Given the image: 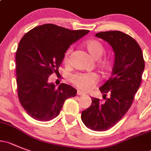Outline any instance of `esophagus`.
<instances>
[{"label":"esophagus","mask_w":151,"mask_h":151,"mask_svg":"<svg viewBox=\"0 0 151 151\" xmlns=\"http://www.w3.org/2000/svg\"><path fill=\"white\" fill-rule=\"evenodd\" d=\"M77 95H80V96H83V95H86L85 93L83 92V91H80V90H77Z\"/></svg>","instance_id":"1"}]
</instances>
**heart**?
<instances>
[{"label":"heart","instance_id":"1","mask_svg":"<svg viewBox=\"0 0 151 151\" xmlns=\"http://www.w3.org/2000/svg\"><path fill=\"white\" fill-rule=\"evenodd\" d=\"M85 48L86 49L91 57H92L95 60H99L105 52L104 45L98 40H90L86 42ZM71 51H72V48L69 47L65 53L63 61L66 64L68 63ZM100 67L103 72L108 73L112 71L113 68V63L110 60H104L101 61ZM71 80L73 84L80 89L88 91L96 85L98 81V77L95 74L76 73L71 76Z\"/></svg>","mask_w":151,"mask_h":151}]
</instances>
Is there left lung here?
Here are the masks:
<instances>
[{"mask_svg": "<svg viewBox=\"0 0 151 151\" xmlns=\"http://www.w3.org/2000/svg\"><path fill=\"white\" fill-rule=\"evenodd\" d=\"M107 42L115 53V63L110 78L100 87L105 101L91 98V105L83 111L84 124L95 131L112 127L126 114L133 104L145 69L142 49L135 39L121 31H106L95 34ZM107 93L110 97L106 99Z\"/></svg>", "mask_w": 151, "mask_h": 151, "instance_id": "8db88e82", "label": "left lung"}]
</instances>
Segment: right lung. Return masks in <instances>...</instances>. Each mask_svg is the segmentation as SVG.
<instances>
[{
    "label": "right lung",
    "instance_id": "add662e5",
    "mask_svg": "<svg viewBox=\"0 0 151 151\" xmlns=\"http://www.w3.org/2000/svg\"><path fill=\"white\" fill-rule=\"evenodd\" d=\"M88 32L46 24L21 39L15 55L18 96L29 116L40 122L52 120L58 116L65 100L75 96L74 87L61 83L56 88L48 83V77L59 72L69 46Z\"/></svg>",
    "mask_w": 151,
    "mask_h": 151
}]
</instances>
